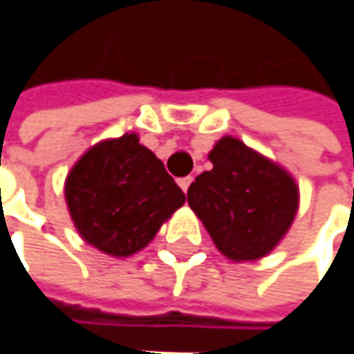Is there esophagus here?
<instances>
[{"instance_id":"obj_1","label":"esophagus","mask_w":354,"mask_h":354,"mask_svg":"<svg viewBox=\"0 0 354 354\" xmlns=\"http://www.w3.org/2000/svg\"><path fill=\"white\" fill-rule=\"evenodd\" d=\"M190 182H192V176L180 178V180H178V184H180V188H182L184 192H188V186H190Z\"/></svg>"}]
</instances>
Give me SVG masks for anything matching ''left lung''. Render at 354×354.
Returning a JSON list of instances; mask_svg holds the SVG:
<instances>
[{
    "label": "left lung",
    "mask_w": 354,
    "mask_h": 354,
    "mask_svg": "<svg viewBox=\"0 0 354 354\" xmlns=\"http://www.w3.org/2000/svg\"><path fill=\"white\" fill-rule=\"evenodd\" d=\"M212 168L188 188V205L216 249L231 261L270 255L300 207L294 176L241 140L225 136L210 149Z\"/></svg>",
    "instance_id": "left-lung-1"
}]
</instances>
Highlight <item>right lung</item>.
I'll return each instance as SVG.
<instances>
[{
    "instance_id": "right-lung-1",
    "label": "right lung",
    "mask_w": 354,
    "mask_h": 354,
    "mask_svg": "<svg viewBox=\"0 0 354 354\" xmlns=\"http://www.w3.org/2000/svg\"><path fill=\"white\" fill-rule=\"evenodd\" d=\"M64 198L82 241L111 257L142 251L186 201L138 133L88 147L64 180Z\"/></svg>"
}]
</instances>
